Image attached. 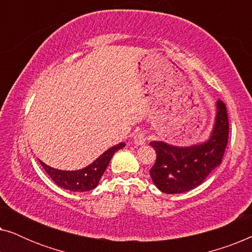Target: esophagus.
<instances>
[{
    "instance_id": "esophagus-1",
    "label": "esophagus",
    "mask_w": 252,
    "mask_h": 252,
    "mask_svg": "<svg viewBox=\"0 0 252 252\" xmlns=\"http://www.w3.org/2000/svg\"><path fill=\"white\" fill-rule=\"evenodd\" d=\"M146 132H144V130H142V129H139L136 132V134L135 135H134V140H133V142H134V144H135V146H143L144 143H146Z\"/></svg>"
}]
</instances>
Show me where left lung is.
Segmentation results:
<instances>
[{
	"instance_id": "8db88e82",
	"label": "left lung",
	"mask_w": 252,
	"mask_h": 252,
	"mask_svg": "<svg viewBox=\"0 0 252 252\" xmlns=\"http://www.w3.org/2000/svg\"><path fill=\"white\" fill-rule=\"evenodd\" d=\"M228 117L222 101L216 103L212 130L204 142L178 147L164 141H151L156 163L150 168L155 186L165 194H182L202 185L221 163L228 141Z\"/></svg>"
}]
</instances>
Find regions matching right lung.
Instances as JSON below:
<instances>
[{"instance_id": "1", "label": "right lung", "mask_w": 252, "mask_h": 252, "mask_svg": "<svg viewBox=\"0 0 252 252\" xmlns=\"http://www.w3.org/2000/svg\"><path fill=\"white\" fill-rule=\"evenodd\" d=\"M124 147H125V143L124 142L116 144V146H113L110 149L104 151L101 156L96 158L88 166L75 171L58 170V168L48 166L42 160L39 161L41 166L44 168V171L53 179L58 187L66 189V190L70 191H89L97 187L98 182L101 180L106 167H108L112 156L115 155L116 151L123 149Z\"/></svg>"}]
</instances>
